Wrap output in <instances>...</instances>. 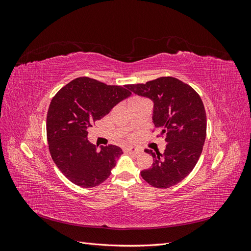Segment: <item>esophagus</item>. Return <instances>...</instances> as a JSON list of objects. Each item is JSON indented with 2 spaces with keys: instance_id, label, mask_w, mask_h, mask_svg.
<instances>
[{
  "instance_id": "34e87169",
  "label": "esophagus",
  "mask_w": 251,
  "mask_h": 251,
  "mask_svg": "<svg viewBox=\"0 0 251 251\" xmlns=\"http://www.w3.org/2000/svg\"><path fill=\"white\" fill-rule=\"evenodd\" d=\"M125 151H126V153H127V154H135V155H137V154L140 153V151L138 149L134 148V147H127V148H126Z\"/></svg>"
}]
</instances>
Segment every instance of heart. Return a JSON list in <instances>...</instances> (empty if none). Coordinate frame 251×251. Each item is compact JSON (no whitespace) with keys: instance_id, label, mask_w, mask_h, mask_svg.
<instances>
[{"instance_id":"b5f03b06","label":"heart","mask_w":251,"mask_h":251,"mask_svg":"<svg viewBox=\"0 0 251 251\" xmlns=\"http://www.w3.org/2000/svg\"><path fill=\"white\" fill-rule=\"evenodd\" d=\"M140 101H144L143 98H140V97H133L132 100H130V105H131V104H133V103L140 102Z\"/></svg>"}]
</instances>
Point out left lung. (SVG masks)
Masks as SVG:
<instances>
[{"label": "left lung", "mask_w": 251, "mask_h": 251, "mask_svg": "<svg viewBox=\"0 0 251 251\" xmlns=\"http://www.w3.org/2000/svg\"><path fill=\"white\" fill-rule=\"evenodd\" d=\"M126 88L153 101V124L168 142L163 154L144 150L153 157V165L141 171V177L157 188L176 185L194 170L203 150L206 113L201 97L191 86L170 76Z\"/></svg>", "instance_id": "1"}]
</instances>
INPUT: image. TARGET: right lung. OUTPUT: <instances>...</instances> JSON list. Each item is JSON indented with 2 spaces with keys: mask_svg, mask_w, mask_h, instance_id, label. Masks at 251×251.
<instances>
[{
  "mask_svg": "<svg viewBox=\"0 0 251 251\" xmlns=\"http://www.w3.org/2000/svg\"><path fill=\"white\" fill-rule=\"evenodd\" d=\"M126 86H107L78 77L52 98L47 114V139L53 161L64 176L80 187L100 185L110 176L123 150L88 140V128L132 93Z\"/></svg>",
  "mask_w": 251,
  "mask_h": 251,
  "instance_id": "right-lung-1",
  "label": "right lung"
}]
</instances>
